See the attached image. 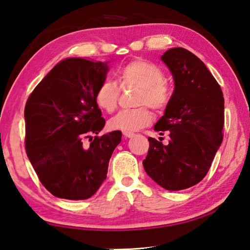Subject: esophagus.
<instances>
[{
	"mask_svg": "<svg viewBox=\"0 0 250 250\" xmlns=\"http://www.w3.org/2000/svg\"><path fill=\"white\" fill-rule=\"evenodd\" d=\"M135 134L132 133V132H124V136L125 139H131V137H133Z\"/></svg>",
	"mask_w": 250,
	"mask_h": 250,
	"instance_id": "34e87169",
	"label": "esophagus"
}]
</instances>
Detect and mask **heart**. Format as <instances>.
<instances>
[{"label": "heart", "mask_w": 250, "mask_h": 250, "mask_svg": "<svg viewBox=\"0 0 250 250\" xmlns=\"http://www.w3.org/2000/svg\"><path fill=\"white\" fill-rule=\"evenodd\" d=\"M117 78L122 87L140 88L136 104L140 107L119 111L110 119L109 126L121 132H134L149 125L153 115L146 105L156 110H162L171 98V89L164 81V74L152 62L136 59L126 63L117 71ZM119 88L111 81H104L95 93V102L106 113H113L118 105Z\"/></svg>", "instance_id": "heart-1"}]
</instances>
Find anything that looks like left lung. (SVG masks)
<instances>
[{"instance_id":"8db88e82","label":"left lung","mask_w":250,"mask_h":250,"mask_svg":"<svg viewBox=\"0 0 250 250\" xmlns=\"http://www.w3.org/2000/svg\"><path fill=\"white\" fill-rule=\"evenodd\" d=\"M161 60L174 78V92L155 131H168V145L148 137L143 166L148 176L171 191L192 187L205 177L222 142L225 99L208 68L189 50L176 47Z\"/></svg>"}]
</instances>
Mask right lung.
<instances>
[{
	"label": "right lung",
	"mask_w": 250,
	"mask_h": 250,
	"mask_svg": "<svg viewBox=\"0 0 250 250\" xmlns=\"http://www.w3.org/2000/svg\"><path fill=\"white\" fill-rule=\"evenodd\" d=\"M108 62L67 58L52 68L26 101L25 150L41 183L60 199L86 200L106 179L121 132L102 136L105 120L95 93ZM84 139L90 144L83 146Z\"/></svg>",
	"instance_id": "add662e5"
}]
</instances>
